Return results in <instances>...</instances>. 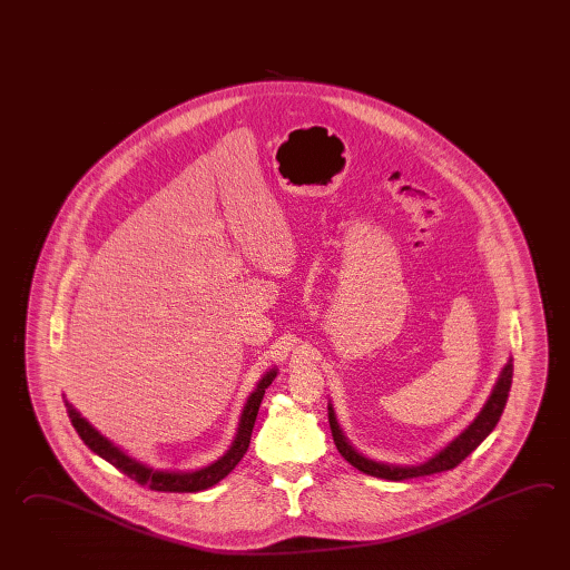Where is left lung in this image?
<instances>
[{
  "label": "left lung",
  "instance_id": "left-lung-1",
  "mask_svg": "<svg viewBox=\"0 0 570 570\" xmlns=\"http://www.w3.org/2000/svg\"><path fill=\"white\" fill-rule=\"evenodd\" d=\"M511 357L508 363L501 367L498 382L493 385L491 394H489L488 402L479 410L473 422L461 430L453 441L446 442L441 451L429 456L422 463H414V465H397V463H382L370 459L365 454L360 453L351 442H348L345 432L338 426L337 416L333 404L328 402V424H331V432H333V441L337 444V451L341 456L363 471L365 475L377 476V479H387V481H404V479H414V476L434 475V473H442L454 469L459 463H463L469 454L475 451L481 442L488 439L489 434L495 429V424L500 422L503 407L508 402L510 395L511 375H513V363Z\"/></svg>",
  "mask_w": 570,
  "mask_h": 570
}]
</instances>
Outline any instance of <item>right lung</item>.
<instances>
[{"instance_id": "add662e5", "label": "right lung", "mask_w": 570, "mask_h": 570, "mask_svg": "<svg viewBox=\"0 0 570 570\" xmlns=\"http://www.w3.org/2000/svg\"><path fill=\"white\" fill-rule=\"evenodd\" d=\"M276 375H278V367H272V370H267L259 377L256 390L249 394L247 402H245L244 412H242V419H239V424H237V432H235L232 446L217 461H213L207 466L193 469V471H164V469H154V466L141 463L138 459L124 453L109 439H105L104 434L95 429L94 424H89L87 420L82 419L81 414L72 407L67 397H65V406H67V412H69L70 424L79 432L81 441L95 454H99L107 463H111L116 469H119L124 475H128L136 483L154 489V491L195 493V491H203V489L217 485L244 459L249 441H252V430H254V424H256L257 410H259V404L264 400L267 385L274 382Z\"/></svg>"}]
</instances>
